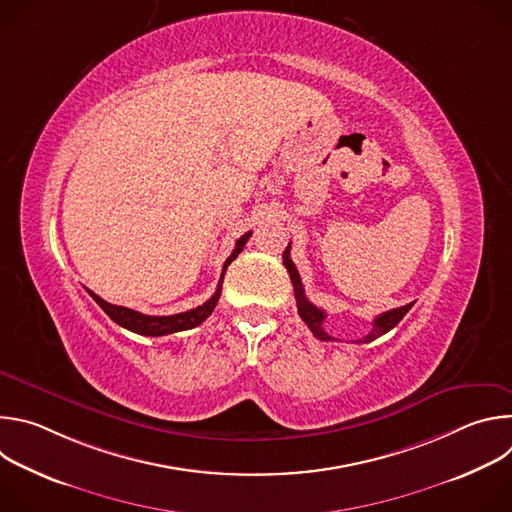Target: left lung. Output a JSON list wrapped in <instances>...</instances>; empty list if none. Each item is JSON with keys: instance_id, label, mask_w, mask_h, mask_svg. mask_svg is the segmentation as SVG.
Masks as SVG:
<instances>
[{"instance_id": "left-lung-1", "label": "left lung", "mask_w": 512, "mask_h": 512, "mask_svg": "<svg viewBox=\"0 0 512 512\" xmlns=\"http://www.w3.org/2000/svg\"><path fill=\"white\" fill-rule=\"evenodd\" d=\"M283 265H285V269H287V273H289V277H291V283H294V296H296V302H298V312H300L302 320L306 322V326L312 330V334H314L316 338H320V340H324V342L336 340V338H332L328 332H324V328H322L324 318H326V312L320 310L318 306H314V304L306 298V294H304V285H302L300 273H298L294 261H291V257H289V245H287V249L283 251ZM411 306H413V302L407 304V306H401V308H395V310H389V312L377 316L375 322H373V330H371L367 336H364V338H358L356 342H371V340H377L379 336L387 334L391 328H395V326L403 320V316L411 310Z\"/></svg>"}]
</instances>
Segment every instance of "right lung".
Instances as JSON below:
<instances>
[{
    "label": "right lung",
    "mask_w": 512,
    "mask_h": 512,
    "mask_svg": "<svg viewBox=\"0 0 512 512\" xmlns=\"http://www.w3.org/2000/svg\"><path fill=\"white\" fill-rule=\"evenodd\" d=\"M251 237V231L245 233L231 257L225 261L223 265V273H221V281H218L216 285V291L212 294L210 300H206L202 306L194 308V310H188V312H182V314H174V316H148V314H141V312H135V310H129V308H123V306H113L109 302H105L103 298H99L95 291L87 289L89 296L103 308V312L119 326L135 332V334H141V336H166V334H174V332H182V330H190V328H196L198 324H202L210 314L212 310L216 308V302L218 298H221V289H223V279H225V273H227V267L231 265L233 259H237V255L243 251L245 243L249 241Z\"/></svg>",
    "instance_id": "add662e5"
}]
</instances>
